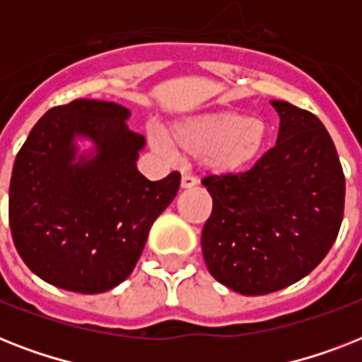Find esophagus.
Listing matches in <instances>:
<instances>
[{"label": "esophagus", "instance_id": "esophagus-1", "mask_svg": "<svg viewBox=\"0 0 362 362\" xmlns=\"http://www.w3.org/2000/svg\"><path fill=\"white\" fill-rule=\"evenodd\" d=\"M195 186H197V178L193 175L184 173V175H182V187H184V189H192V187Z\"/></svg>", "mask_w": 362, "mask_h": 362}]
</instances>
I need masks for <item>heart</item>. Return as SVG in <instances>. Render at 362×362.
Segmentation results:
<instances>
[{"instance_id":"b5f03b06","label":"heart","mask_w":362,"mask_h":362,"mask_svg":"<svg viewBox=\"0 0 362 362\" xmlns=\"http://www.w3.org/2000/svg\"><path fill=\"white\" fill-rule=\"evenodd\" d=\"M150 141L163 152L199 156L210 170L235 173L261 156L269 141V127L255 116L220 110L178 122L167 133L152 129Z\"/></svg>"}]
</instances>
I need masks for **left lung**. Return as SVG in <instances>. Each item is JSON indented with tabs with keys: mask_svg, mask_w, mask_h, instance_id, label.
I'll return each mask as SVG.
<instances>
[{
	"mask_svg": "<svg viewBox=\"0 0 362 362\" xmlns=\"http://www.w3.org/2000/svg\"><path fill=\"white\" fill-rule=\"evenodd\" d=\"M278 141L237 175L201 180L212 214L201 235L210 274L242 295H267L303 280L323 261L342 226L346 178L321 120L287 101Z\"/></svg>",
	"mask_w": 362,
	"mask_h": 362,
	"instance_id": "left-lung-1",
	"label": "left lung"
}]
</instances>
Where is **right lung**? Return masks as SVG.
Instances as JSON below:
<instances>
[{
    "label": "right lung",
    "instance_id": "1",
    "mask_svg": "<svg viewBox=\"0 0 362 362\" xmlns=\"http://www.w3.org/2000/svg\"><path fill=\"white\" fill-rule=\"evenodd\" d=\"M129 110L75 99L37 122L16 153L8 226L16 252L41 280L67 291H109L133 272L150 227L180 187V173L150 182L136 170L144 136ZM96 156L73 164L74 136Z\"/></svg>",
    "mask_w": 362,
    "mask_h": 362
}]
</instances>
